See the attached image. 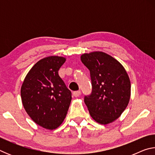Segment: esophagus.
<instances>
[{
    "label": "esophagus",
    "mask_w": 155,
    "mask_h": 155,
    "mask_svg": "<svg viewBox=\"0 0 155 155\" xmlns=\"http://www.w3.org/2000/svg\"><path fill=\"white\" fill-rule=\"evenodd\" d=\"M81 91H76L73 92V95H74V96L75 97H78L79 96H81Z\"/></svg>",
    "instance_id": "1"
}]
</instances>
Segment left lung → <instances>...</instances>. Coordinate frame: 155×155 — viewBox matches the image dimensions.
Instances as JSON below:
<instances>
[{
    "instance_id": "8db88e82",
    "label": "left lung",
    "mask_w": 155,
    "mask_h": 155,
    "mask_svg": "<svg viewBox=\"0 0 155 155\" xmlns=\"http://www.w3.org/2000/svg\"><path fill=\"white\" fill-rule=\"evenodd\" d=\"M90 71L92 91L84 101L91 117L101 124H108L121 115L130 97V81L120 63L104 52L81 56Z\"/></svg>"
}]
</instances>
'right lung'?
<instances>
[{"mask_svg": "<svg viewBox=\"0 0 155 155\" xmlns=\"http://www.w3.org/2000/svg\"><path fill=\"white\" fill-rule=\"evenodd\" d=\"M65 60L59 56L41 59L29 70L21 87L26 112L34 122L48 130L62 124L72 101L71 91L58 74Z\"/></svg>", "mask_w": 155, "mask_h": 155, "instance_id": "add662e5", "label": "right lung"}]
</instances>
